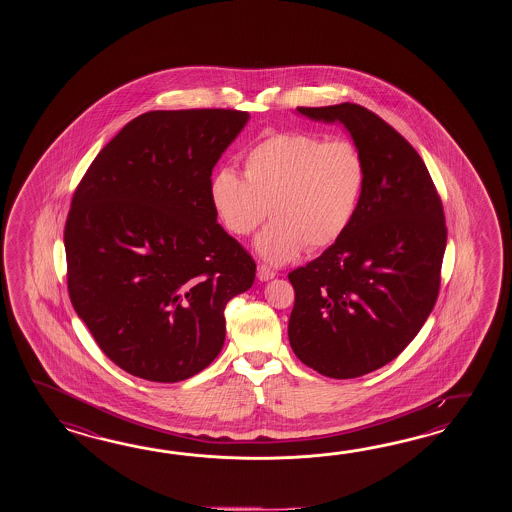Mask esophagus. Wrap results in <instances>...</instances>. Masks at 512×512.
I'll return each mask as SVG.
<instances>
[{
    "label": "esophagus",
    "instance_id": "1",
    "mask_svg": "<svg viewBox=\"0 0 512 512\" xmlns=\"http://www.w3.org/2000/svg\"><path fill=\"white\" fill-rule=\"evenodd\" d=\"M274 276H276V272L269 269L267 265H260V267H258V280H260V282H269Z\"/></svg>",
    "mask_w": 512,
    "mask_h": 512
}]
</instances>
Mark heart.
I'll list each match as a JSON object with an SVG mask.
<instances>
[{"label":"heart","mask_w":512,"mask_h":512,"mask_svg":"<svg viewBox=\"0 0 512 512\" xmlns=\"http://www.w3.org/2000/svg\"><path fill=\"white\" fill-rule=\"evenodd\" d=\"M245 175L221 168L210 181V203L223 227L249 236L267 218L256 252L274 265L305 247L326 249L348 232L366 185V164L348 139L315 133H274L245 153Z\"/></svg>","instance_id":"1"}]
</instances>
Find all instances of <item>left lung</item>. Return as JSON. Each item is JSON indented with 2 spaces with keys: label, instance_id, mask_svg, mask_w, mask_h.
Listing matches in <instances>:
<instances>
[{
  "label": "left lung",
  "instance_id": "1",
  "mask_svg": "<svg viewBox=\"0 0 512 512\" xmlns=\"http://www.w3.org/2000/svg\"><path fill=\"white\" fill-rule=\"evenodd\" d=\"M296 113L342 124L366 164L348 232L289 274L294 355L320 375L355 379L392 362L432 313L445 214L419 153L370 109L344 102Z\"/></svg>",
  "mask_w": 512,
  "mask_h": 512
}]
</instances>
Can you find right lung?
<instances>
[{"instance_id":"obj_1","label":"right lung","mask_w":512,"mask_h":512,"mask_svg":"<svg viewBox=\"0 0 512 512\" xmlns=\"http://www.w3.org/2000/svg\"><path fill=\"white\" fill-rule=\"evenodd\" d=\"M251 115L148 111L100 150L67 216V287L119 368L153 382L194 377L225 344V305L256 263L216 223L210 175Z\"/></svg>"}]
</instances>
